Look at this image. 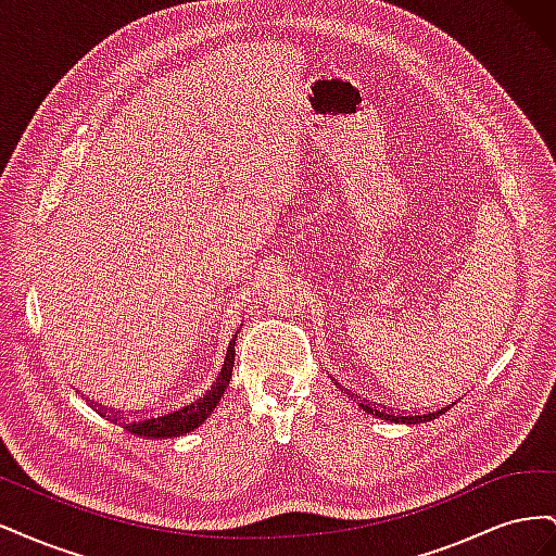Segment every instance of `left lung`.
I'll return each mask as SVG.
<instances>
[{
	"label": "left lung",
	"instance_id": "obj_1",
	"mask_svg": "<svg viewBox=\"0 0 556 556\" xmlns=\"http://www.w3.org/2000/svg\"><path fill=\"white\" fill-rule=\"evenodd\" d=\"M374 415L382 417V419H390V422H399V419H403V415H394V413H382V410H371ZM408 419V417H406Z\"/></svg>",
	"mask_w": 556,
	"mask_h": 556
}]
</instances>
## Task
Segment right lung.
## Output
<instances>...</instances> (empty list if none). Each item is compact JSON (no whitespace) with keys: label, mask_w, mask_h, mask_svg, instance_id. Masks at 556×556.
Returning <instances> with one entry per match:
<instances>
[{"label":"right lung","mask_w":556,"mask_h":556,"mask_svg":"<svg viewBox=\"0 0 556 556\" xmlns=\"http://www.w3.org/2000/svg\"><path fill=\"white\" fill-rule=\"evenodd\" d=\"M231 368H233V362H231V366L225 364L223 380L213 387V392H208L206 401H201L199 406L194 410H190V413H188V408H185L182 415H180V410H176L172 415H162V417H153V419H141V422H131V425H125L117 413H109V415L104 410H99V413H102L106 419H111V422H115V425L123 422V427L127 431L150 435V439H172V435L190 433L199 425H204L206 417L213 413V408L217 406V403H220V399H223V394L227 390V384H229V378H231Z\"/></svg>","instance_id":"right-lung-1"}]
</instances>
